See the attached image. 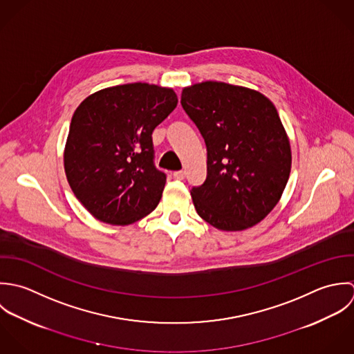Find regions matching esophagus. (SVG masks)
Wrapping results in <instances>:
<instances>
[{
  "instance_id": "1",
  "label": "esophagus",
  "mask_w": 354,
  "mask_h": 354,
  "mask_svg": "<svg viewBox=\"0 0 354 354\" xmlns=\"http://www.w3.org/2000/svg\"><path fill=\"white\" fill-rule=\"evenodd\" d=\"M185 176H186V172H185V171H176V172H174V178L178 179V180H183Z\"/></svg>"
}]
</instances>
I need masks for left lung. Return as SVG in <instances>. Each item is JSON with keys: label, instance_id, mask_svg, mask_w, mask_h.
<instances>
[{"label": "left lung", "instance_id": "obj_1", "mask_svg": "<svg viewBox=\"0 0 354 354\" xmlns=\"http://www.w3.org/2000/svg\"><path fill=\"white\" fill-rule=\"evenodd\" d=\"M180 104L207 145V179L192 189L196 211L224 231L257 224L281 200L291 168L277 108L259 91L223 82L183 88Z\"/></svg>", "mask_w": 354, "mask_h": 354}]
</instances>
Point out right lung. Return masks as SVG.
Returning <instances> with one entry per match:
<instances>
[{"label":"right lung","instance_id":"add662e5","mask_svg":"<svg viewBox=\"0 0 354 354\" xmlns=\"http://www.w3.org/2000/svg\"><path fill=\"white\" fill-rule=\"evenodd\" d=\"M176 104L172 88L129 83L100 90L76 108L64 168L95 218L126 225L158 205L167 175L154 165L151 134Z\"/></svg>","mask_w":354,"mask_h":354}]
</instances>
